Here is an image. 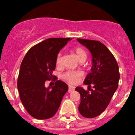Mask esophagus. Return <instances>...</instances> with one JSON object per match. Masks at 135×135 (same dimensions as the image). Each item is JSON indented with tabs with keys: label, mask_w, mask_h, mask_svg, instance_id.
Returning a JSON list of instances; mask_svg holds the SVG:
<instances>
[{
	"label": "esophagus",
	"mask_w": 135,
	"mask_h": 135,
	"mask_svg": "<svg viewBox=\"0 0 135 135\" xmlns=\"http://www.w3.org/2000/svg\"><path fill=\"white\" fill-rule=\"evenodd\" d=\"M74 88L72 86H69V89H68L69 93H71V92L74 91Z\"/></svg>",
	"instance_id": "34e87169"
}]
</instances>
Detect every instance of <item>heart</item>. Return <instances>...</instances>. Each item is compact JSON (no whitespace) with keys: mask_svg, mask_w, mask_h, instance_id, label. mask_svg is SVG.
I'll return each instance as SVG.
<instances>
[{"mask_svg":"<svg viewBox=\"0 0 135 135\" xmlns=\"http://www.w3.org/2000/svg\"><path fill=\"white\" fill-rule=\"evenodd\" d=\"M74 52L80 61H85L87 58V53L85 50L81 47H77L74 49ZM61 53H59L56 57V65H60L61 62ZM83 76V72L81 71H68L63 74V78L67 82L72 84H76L79 82Z\"/></svg>","mask_w":135,"mask_h":135,"instance_id":"heart-1","label":"heart"}]
</instances>
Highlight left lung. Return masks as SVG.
<instances>
[{
	"instance_id": "1",
	"label": "left lung",
	"mask_w": 135,
	"mask_h": 135,
	"mask_svg": "<svg viewBox=\"0 0 135 135\" xmlns=\"http://www.w3.org/2000/svg\"><path fill=\"white\" fill-rule=\"evenodd\" d=\"M77 40L89 50L92 55L90 72L84 81L89 90L82 87L76 88L80 95L79 112L84 118H92L98 116L106 109L118 89L119 68L115 57L103 43L85 39L77 38ZM91 85L93 90L90 89Z\"/></svg>"
}]
</instances>
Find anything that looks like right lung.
Returning <instances> with one entry per match:
<instances>
[{
    "instance_id": "right-lung-1",
    "label": "right lung",
    "mask_w": 135,
    "mask_h": 135,
    "mask_svg": "<svg viewBox=\"0 0 135 135\" xmlns=\"http://www.w3.org/2000/svg\"><path fill=\"white\" fill-rule=\"evenodd\" d=\"M70 38L46 39L30 49L20 65L17 89L21 103L27 113L38 120L51 118L57 112L68 86L57 80L53 87L46 88L56 67V57Z\"/></svg>"
}]
</instances>
